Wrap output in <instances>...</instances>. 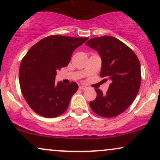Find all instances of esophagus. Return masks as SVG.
Masks as SVG:
<instances>
[{
  "label": "esophagus",
  "instance_id": "esophagus-1",
  "mask_svg": "<svg viewBox=\"0 0 160 160\" xmlns=\"http://www.w3.org/2000/svg\"><path fill=\"white\" fill-rule=\"evenodd\" d=\"M79 89H82V90H85V89H87V87H86V86H85L80 85V86H79Z\"/></svg>",
  "mask_w": 160,
  "mask_h": 160
}]
</instances>
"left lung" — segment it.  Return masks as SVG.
<instances>
[{
  "label": "left lung",
  "instance_id": "1",
  "mask_svg": "<svg viewBox=\"0 0 160 160\" xmlns=\"http://www.w3.org/2000/svg\"><path fill=\"white\" fill-rule=\"evenodd\" d=\"M86 45L102 58L100 77L111 81L107 93L95 89L97 96L89 103L91 109L103 117L120 115L131 105L141 86V65L135 52L120 40L111 36L92 38Z\"/></svg>",
  "mask_w": 160,
  "mask_h": 160
}]
</instances>
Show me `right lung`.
<instances>
[{"mask_svg": "<svg viewBox=\"0 0 160 160\" xmlns=\"http://www.w3.org/2000/svg\"><path fill=\"white\" fill-rule=\"evenodd\" d=\"M88 39L52 35L28 51L19 68L20 88L28 104L38 114L52 118L67 110L78 85L75 82L56 84V71L68 65L73 52Z\"/></svg>", "mask_w": 160, "mask_h": 160, "instance_id": "right-lung-1", "label": "right lung"}]
</instances>
